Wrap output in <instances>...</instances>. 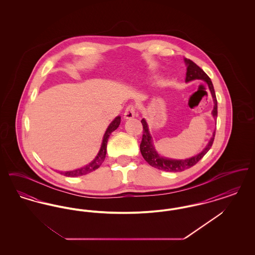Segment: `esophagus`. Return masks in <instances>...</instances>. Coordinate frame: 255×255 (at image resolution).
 Instances as JSON below:
<instances>
[{"label": "esophagus", "instance_id": "34e87169", "mask_svg": "<svg viewBox=\"0 0 255 255\" xmlns=\"http://www.w3.org/2000/svg\"><path fill=\"white\" fill-rule=\"evenodd\" d=\"M135 116V109H134V106L133 105H129L124 112V119L125 120H131L134 118Z\"/></svg>", "mask_w": 255, "mask_h": 255}]
</instances>
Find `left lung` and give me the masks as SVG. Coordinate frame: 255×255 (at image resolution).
Instances as JSON below:
<instances>
[{
    "mask_svg": "<svg viewBox=\"0 0 255 255\" xmlns=\"http://www.w3.org/2000/svg\"><path fill=\"white\" fill-rule=\"evenodd\" d=\"M184 63L186 65L185 82H190L192 80L201 79V80H204L208 86V89L210 91V94H211L212 98H213V103H214V107H213L211 114H212V117L214 118V120H216L217 119V114H218L217 99H216L215 91H214L213 84H212L210 78L199 66H197L195 64L193 61L184 58ZM141 123H142V126H143V134H142V139H141V143H140V147H139L141 155L151 166H153L157 169L162 170V171L181 172V171L188 169V168L194 166L195 164L208 152V150L210 149V147L212 146V143L214 141L215 131L213 132L211 138L209 139L208 143L204 148V150L201 153H199L198 155L193 156L191 158H184V159L165 158V157L160 156L158 154L157 149L155 148L152 135L149 132L148 124H147V122H146L144 119L141 120Z\"/></svg>",
    "mask_w": 255,
    "mask_h": 255,
    "instance_id": "left-lung-1",
    "label": "left lung"
}]
</instances>
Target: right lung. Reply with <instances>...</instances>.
Masks as SVG:
<instances>
[{
    "label": "right lung",
    "instance_id": "add662e5",
    "mask_svg": "<svg viewBox=\"0 0 255 255\" xmlns=\"http://www.w3.org/2000/svg\"><path fill=\"white\" fill-rule=\"evenodd\" d=\"M121 120L122 118L120 116H118L113 122L110 123L106 132L103 135V140L101 143V147L99 149V152L97 155V157L94 158V160H92L89 164H87L85 166L78 168V169L72 170V171H65V172H61V174H63L64 176L67 177H78V176H83L88 173H91L97 168H99V166L102 164V162L104 161L105 157H106V151H107V142H108V138H109L110 134L113 133L115 130L118 129V127L121 124Z\"/></svg>",
    "mask_w": 255,
    "mask_h": 255
}]
</instances>
